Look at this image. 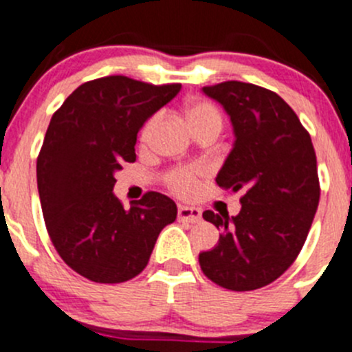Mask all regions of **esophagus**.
<instances>
[{"mask_svg": "<svg viewBox=\"0 0 352 352\" xmlns=\"http://www.w3.org/2000/svg\"><path fill=\"white\" fill-rule=\"evenodd\" d=\"M177 215H179L180 222H191V224H196V222L201 221V210L196 208V206L180 205Z\"/></svg>", "mask_w": 352, "mask_h": 352, "instance_id": "34e87169", "label": "esophagus"}]
</instances>
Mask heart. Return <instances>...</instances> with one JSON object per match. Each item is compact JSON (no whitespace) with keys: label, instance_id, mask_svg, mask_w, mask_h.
I'll return each mask as SVG.
<instances>
[{"label":"heart","instance_id":"obj_1","mask_svg":"<svg viewBox=\"0 0 352 352\" xmlns=\"http://www.w3.org/2000/svg\"><path fill=\"white\" fill-rule=\"evenodd\" d=\"M186 120L189 128L192 131L199 130V128H213V130L221 131L222 124H224V118H222L221 109L208 100H196L191 102L186 107ZM157 123V116H153L142 128V139H149L153 133L154 126ZM205 170L199 165H189L180 166V168L172 170L166 175V184L175 195L179 196H191L195 192L198 180L201 179Z\"/></svg>","mask_w":352,"mask_h":352}]
</instances>
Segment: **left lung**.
Segmentation results:
<instances>
[{"instance_id":"1","label":"left lung","mask_w":352,"mask_h":352,"mask_svg":"<svg viewBox=\"0 0 352 352\" xmlns=\"http://www.w3.org/2000/svg\"><path fill=\"white\" fill-rule=\"evenodd\" d=\"M231 118L234 146L217 184L241 191L236 217L203 212L222 234L199 254L208 280L234 292L278 280L304 246L320 203L316 153L297 114L274 91L241 81L203 87Z\"/></svg>"}]
</instances>
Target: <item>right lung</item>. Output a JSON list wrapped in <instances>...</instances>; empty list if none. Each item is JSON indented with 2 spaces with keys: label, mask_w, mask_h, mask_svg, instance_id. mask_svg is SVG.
<instances>
[{
  "label": "right lung",
  "mask_w": 352,
  "mask_h": 352,
  "mask_svg": "<svg viewBox=\"0 0 352 352\" xmlns=\"http://www.w3.org/2000/svg\"><path fill=\"white\" fill-rule=\"evenodd\" d=\"M180 91L126 76L87 81L55 111L36 163L43 217L55 250L95 283H123L144 271L177 205L149 191L123 208L114 173L135 161L137 133Z\"/></svg>",
  "instance_id": "add662e5"
}]
</instances>
